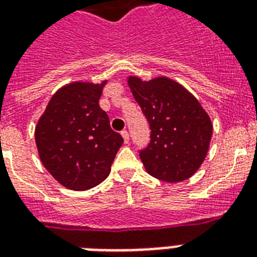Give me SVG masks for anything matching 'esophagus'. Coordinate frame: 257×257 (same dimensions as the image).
<instances>
[{
  "mask_svg": "<svg viewBox=\"0 0 257 257\" xmlns=\"http://www.w3.org/2000/svg\"><path fill=\"white\" fill-rule=\"evenodd\" d=\"M121 136L124 137V143H125V144H129V141H131V139H129L128 131H122V132H121Z\"/></svg>",
  "mask_w": 257,
  "mask_h": 257,
  "instance_id": "34e87169",
  "label": "esophagus"
}]
</instances>
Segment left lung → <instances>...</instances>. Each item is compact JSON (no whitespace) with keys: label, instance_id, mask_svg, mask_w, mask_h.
Masks as SVG:
<instances>
[{"label":"left lung","instance_id":"1","mask_svg":"<svg viewBox=\"0 0 257 257\" xmlns=\"http://www.w3.org/2000/svg\"><path fill=\"white\" fill-rule=\"evenodd\" d=\"M128 84L151 128L148 147L140 151L145 169L168 183L191 177L209 148L212 122L207 112L187 89L167 77H129Z\"/></svg>","mask_w":257,"mask_h":257}]
</instances>
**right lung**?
Instances as JSON below:
<instances>
[{"instance_id": "add662e5", "label": "right lung", "mask_w": 257, "mask_h": 257, "mask_svg": "<svg viewBox=\"0 0 257 257\" xmlns=\"http://www.w3.org/2000/svg\"><path fill=\"white\" fill-rule=\"evenodd\" d=\"M106 84L73 82L54 93L36 126L42 164L64 187L86 191L102 183L124 143L100 108Z\"/></svg>"}]
</instances>
